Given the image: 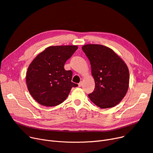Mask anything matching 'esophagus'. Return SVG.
<instances>
[{"label":"esophagus","instance_id":"esophagus-1","mask_svg":"<svg viewBox=\"0 0 153 153\" xmlns=\"http://www.w3.org/2000/svg\"><path fill=\"white\" fill-rule=\"evenodd\" d=\"M82 81H81L78 84V86H79V87H81V86H82Z\"/></svg>","mask_w":153,"mask_h":153}]
</instances>
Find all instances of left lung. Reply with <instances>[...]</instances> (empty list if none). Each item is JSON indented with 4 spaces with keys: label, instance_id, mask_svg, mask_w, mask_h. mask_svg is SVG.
<instances>
[{
    "label": "left lung",
    "instance_id": "obj_1",
    "mask_svg": "<svg viewBox=\"0 0 153 153\" xmlns=\"http://www.w3.org/2000/svg\"><path fill=\"white\" fill-rule=\"evenodd\" d=\"M88 58L94 79V91L88 94L92 102L101 108L119 103L128 88L129 72L124 61L111 48L98 44L82 47Z\"/></svg>",
    "mask_w": 153,
    "mask_h": 153
}]
</instances>
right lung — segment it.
Wrapping results in <instances>:
<instances>
[{
    "mask_svg": "<svg viewBox=\"0 0 153 153\" xmlns=\"http://www.w3.org/2000/svg\"><path fill=\"white\" fill-rule=\"evenodd\" d=\"M76 45L51 46L45 48L31 62L26 72L27 89L37 102L54 106L67 98L71 88L72 71H65L64 64L77 49Z\"/></svg>",
    "mask_w": 153,
    "mask_h": 153,
    "instance_id": "obj_1",
    "label": "right lung"
}]
</instances>
